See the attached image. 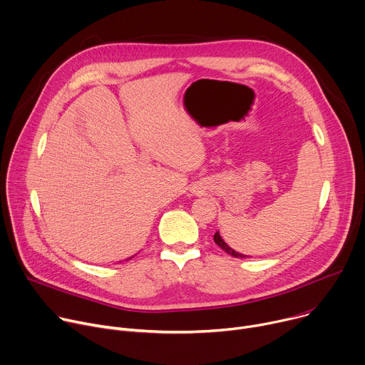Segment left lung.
<instances>
[{"instance_id": "obj_1", "label": "left lung", "mask_w": 365, "mask_h": 365, "mask_svg": "<svg viewBox=\"0 0 365 365\" xmlns=\"http://www.w3.org/2000/svg\"><path fill=\"white\" fill-rule=\"evenodd\" d=\"M214 241H215V244H218L227 254H230V255H232V257H235V258H245L247 255H244V254H240V252H237V251H234L231 247H228L227 245V242L221 238V235H220V231H217L215 232V235H214Z\"/></svg>"}]
</instances>
